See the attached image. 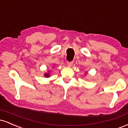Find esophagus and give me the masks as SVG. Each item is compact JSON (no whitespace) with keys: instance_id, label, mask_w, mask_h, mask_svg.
Segmentation results:
<instances>
[{"instance_id":"1","label":"esophagus","mask_w":128,"mask_h":128,"mask_svg":"<svg viewBox=\"0 0 128 128\" xmlns=\"http://www.w3.org/2000/svg\"><path fill=\"white\" fill-rule=\"evenodd\" d=\"M73 61H70V62H67V65H68V67H72L73 65Z\"/></svg>"}]
</instances>
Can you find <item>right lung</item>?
Wrapping results in <instances>:
<instances>
[{"mask_svg": "<svg viewBox=\"0 0 128 128\" xmlns=\"http://www.w3.org/2000/svg\"><path fill=\"white\" fill-rule=\"evenodd\" d=\"M44 76H45V77H49L50 74L49 73H45Z\"/></svg>", "mask_w": 128, "mask_h": 128, "instance_id": "right-lung-1", "label": "right lung"}]
</instances>
